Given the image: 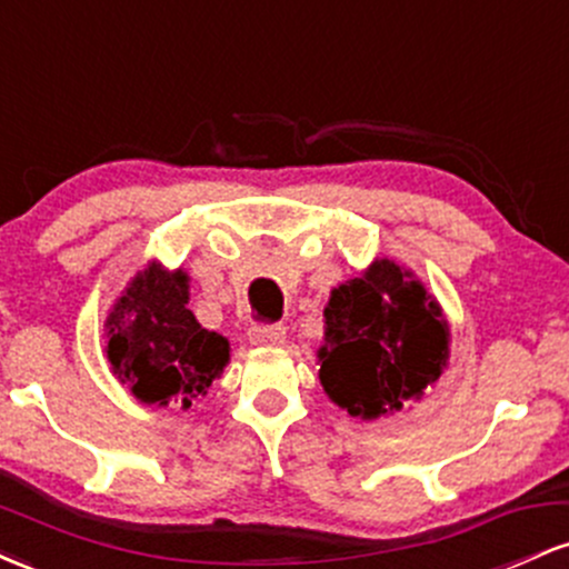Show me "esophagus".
I'll return each mask as SVG.
<instances>
[{
    "instance_id": "34e87169",
    "label": "esophagus",
    "mask_w": 569,
    "mask_h": 569,
    "mask_svg": "<svg viewBox=\"0 0 569 569\" xmlns=\"http://www.w3.org/2000/svg\"><path fill=\"white\" fill-rule=\"evenodd\" d=\"M248 339L253 345H280L286 339V329L280 323L276 326H251L248 331Z\"/></svg>"
}]
</instances>
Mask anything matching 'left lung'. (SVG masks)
<instances>
[{"label":"left lung","instance_id":"left-lung-1","mask_svg":"<svg viewBox=\"0 0 569 569\" xmlns=\"http://www.w3.org/2000/svg\"><path fill=\"white\" fill-rule=\"evenodd\" d=\"M323 318L318 377L350 417L401 411L449 361V323L439 302L393 259H375L367 272L337 286Z\"/></svg>","mask_w":569,"mask_h":569}]
</instances>
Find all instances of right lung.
<instances>
[{"label": "right lung", "mask_w": 569, "mask_h": 569, "mask_svg": "<svg viewBox=\"0 0 569 569\" xmlns=\"http://www.w3.org/2000/svg\"><path fill=\"white\" fill-rule=\"evenodd\" d=\"M189 276L149 262L103 321L107 358L141 403L192 407L230 363V342L202 329L187 307Z\"/></svg>", "instance_id": "obj_1"}]
</instances>
